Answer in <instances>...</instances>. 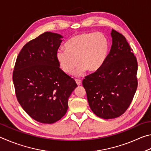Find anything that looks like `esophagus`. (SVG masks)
Wrapping results in <instances>:
<instances>
[{
  "mask_svg": "<svg viewBox=\"0 0 151 151\" xmlns=\"http://www.w3.org/2000/svg\"><path fill=\"white\" fill-rule=\"evenodd\" d=\"M75 81H76V84H77V85H78V86H79V85H81L82 81H81V80H78V79H76Z\"/></svg>",
  "mask_w": 151,
  "mask_h": 151,
  "instance_id": "obj_1",
  "label": "esophagus"
}]
</instances>
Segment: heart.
I'll return each instance as SVG.
<instances>
[{
  "label": "heart",
  "instance_id": "heart-1",
  "mask_svg": "<svg viewBox=\"0 0 151 151\" xmlns=\"http://www.w3.org/2000/svg\"><path fill=\"white\" fill-rule=\"evenodd\" d=\"M66 50L58 49L56 58L63 72L70 75L78 63L76 76L86 70L94 73L101 69L108 58L110 42L103 33H82L71 38L65 45Z\"/></svg>",
  "mask_w": 151,
  "mask_h": 151
}]
</instances>
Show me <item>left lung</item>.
Here are the masks:
<instances>
[{
  "label": "left lung",
  "mask_w": 151,
  "mask_h": 151,
  "mask_svg": "<svg viewBox=\"0 0 151 151\" xmlns=\"http://www.w3.org/2000/svg\"><path fill=\"white\" fill-rule=\"evenodd\" d=\"M112 46L101 69L83 81L89 106L104 119L122 115L129 108L137 88V58L121 33L112 29Z\"/></svg>",
  "instance_id": "left-lung-1"
}]
</instances>
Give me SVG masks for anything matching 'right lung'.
Returning a JSON list of instances; mask_svg holds the SVG:
<instances>
[{
  "label": "right lung",
  "instance_id": "right-lung-1",
  "mask_svg": "<svg viewBox=\"0 0 151 151\" xmlns=\"http://www.w3.org/2000/svg\"><path fill=\"white\" fill-rule=\"evenodd\" d=\"M62 35L46 32L25 45L18 55L12 80L20 106L41 123L51 124L66 114L68 101L77 87L59 68L56 52Z\"/></svg>",
  "mask_w": 151,
  "mask_h": 151
}]
</instances>
